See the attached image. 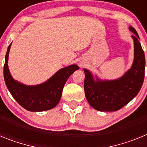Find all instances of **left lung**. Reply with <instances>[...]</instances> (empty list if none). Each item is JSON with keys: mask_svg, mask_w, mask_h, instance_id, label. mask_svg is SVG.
Here are the masks:
<instances>
[{"mask_svg": "<svg viewBox=\"0 0 147 147\" xmlns=\"http://www.w3.org/2000/svg\"><path fill=\"white\" fill-rule=\"evenodd\" d=\"M135 35V59L132 67L124 76L113 81H96L92 74L85 69V93L88 103L98 111H116L136 97L142 87L144 80L145 56L139 37L134 28L129 27Z\"/></svg>", "mask_w": 147, "mask_h": 147, "instance_id": "1", "label": "left lung"}]
</instances>
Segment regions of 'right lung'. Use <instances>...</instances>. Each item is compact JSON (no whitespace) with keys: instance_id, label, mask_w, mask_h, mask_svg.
Instances as JSON below:
<instances>
[{"instance_id":"right-lung-1","label":"right lung","mask_w":147,"mask_h":147,"mask_svg":"<svg viewBox=\"0 0 147 147\" xmlns=\"http://www.w3.org/2000/svg\"><path fill=\"white\" fill-rule=\"evenodd\" d=\"M11 43L9 45L5 58L3 76L10 93L20 106L28 111L40 112L54 108L59 103L62 90L67 80L75 71L79 69L72 65L59 70L50 80L41 85L27 86L15 81L8 67V57Z\"/></svg>"}]
</instances>
